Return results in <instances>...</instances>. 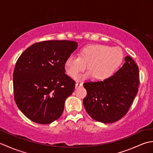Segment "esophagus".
Listing matches in <instances>:
<instances>
[{
  "instance_id": "obj_1",
  "label": "esophagus",
  "mask_w": 153,
  "mask_h": 153,
  "mask_svg": "<svg viewBox=\"0 0 153 153\" xmlns=\"http://www.w3.org/2000/svg\"><path fill=\"white\" fill-rule=\"evenodd\" d=\"M83 86V83H76V89L79 88L80 87H82Z\"/></svg>"
}]
</instances>
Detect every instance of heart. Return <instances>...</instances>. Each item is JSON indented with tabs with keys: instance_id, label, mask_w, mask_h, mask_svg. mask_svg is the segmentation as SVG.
Wrapping results in <instances>:
<instances>
[{
	"instance_id": "obj_1",
	"label": "heart",
	"mask_w": 153,
	"mask_h": 153,
	"mask_svg": "<svg viewBox=\"0 0 153 153\" xmlns=\"http://www.w3.org/2000/svg\"><path fill=\"white\" fill-rule=\"evenodd\" d=\"M123 54L119 47L101 44L90 45L81 49L78 57L71 55L65 61L64 68L68 76L76 77L87 68L89 71L77 77L84 80L95 77L99 81L110 78L122 63Z\"/></svg>"
}]
</instances>
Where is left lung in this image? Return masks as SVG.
Here are the masks:
<instances>
[{"label": "left lung", "mask_w": 153, "mask_h": 153, "mask_svg": "<svg viewBox=\"0 0 153 153\" xmlns=\"http://www.w3.org/2000/svg\"><path fill=\"white\" fill-rule=\"evenodd\" d=\"M122 67L110 78L86 82L87 94L83 105L88 114L97 122L109 123L124 116L130 108L139 87L137 64L127 56Z\"/></svg>", "instance_id": "8db88e82"}]
</instances>
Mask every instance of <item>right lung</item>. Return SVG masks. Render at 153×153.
I'll use <instances>...</instances> for the list:
<instances>
[{
  "instance_id": "right-lung-1",
  "label": "right lung",
  "mask_w": 153,
  "mask_h": 153,
  "mask_svg": "<svg viewBox=\"0 0 153 153\" xmlns=\"http://www.w3.org/2000/svg\"><path fill=\"white\" fill-rule=\"evenodd\" d=\"M72 41L52 40L28 47L13 73L14 100L31 121L48 124L61 116L76 82L65 74V61L76 49Z\"/></svg>"
}]
</instances>
